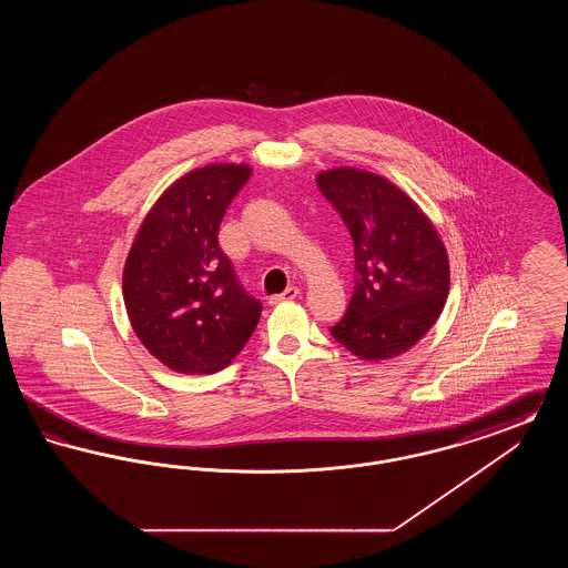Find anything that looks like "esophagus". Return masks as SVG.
Listing matches in <instances>:
<instances>
[{
  "instance_id": "34e87169",
  "label": "esophagus",
  "mask_w": 568,
  "mask_h": 568,
  "mask_svg": "<svg viewBox=\"0 0 568 568\" xmlns=\"http://www.w3.org/2000/svg\"><path fill=\"white\" fill-rule=\"evenodd\" d=\"M300 296V290L297 287H287L283 294H276V296H271V304H278V302H285V300H296Z\"/></svg>"
}]
</instances>
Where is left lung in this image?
Returning <instances> with one entry per match:
<instances>
[{"label": "left lung", "mask_w": 568, "mask_h": 568, "mask_svg": "<svg viewBox=\"0 0 568 568\" xmlns=\"http://www.w3.org/2000/svg\"><path fill=\"white\" fill-rule=\"evenodd\" d=\"M317 187L345 221L355 255L352 300L329 332L362 359L396 357L433 327L445 306L447 251L405 191L373 172L327 170Z\"/></svg>", "instance_id": "obj_1"}]
</instances>
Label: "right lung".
Instances as JSON below:
<instances>
[{
    "instance_id": "obj_1",
    "label": "right lung",
    "mask_w": 568,
    "mask_h": 568,
    "mask_svg": "<svg viewBox=\"0 0 568 568\" xmlns=\"http://www.w3.org/2000/svg\"><path fill=\"white\" fill-rule=\"evenodd\" d=\"M251 176L213 163L165 190L144 219L123 271V297L140 343L168 368L211 375L253 334L262 302L244 292L219 246V225Z\"/></svg>"
}]
</instances>
